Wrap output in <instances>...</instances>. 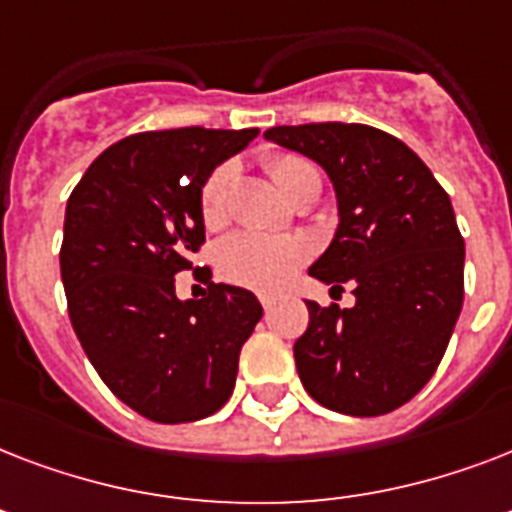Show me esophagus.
Returning <instances> with one entry per match:
<instances>
[{
	"label": "esophagus",
	"instance_id": "obj_1",
	"mask_svg": "<svg viewBox=\"0 0 512 512\" xmlns=\"http://www.w3.org/2000/svg\"><path fill=\"white\" fill-rule=\"evenodd\" d=\"M260 303H263V308H265V311H271V308H273V297H268V295H260Z\"/></svg>",
	"mask_w": 512,
	"mask_h": 512
}]
</instances>
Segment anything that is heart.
<instances>
[{
    "mask_svg": "<svg viewBox=\"0 0 512 512\" xmlns=\"http://www.w3.org/2000/svg\"><path fill=\"white\" fill-rule=\"evenodd\" d=\"M273 183L292 196L303 180L316 175L311 164L292 154H273L265 159ZM231 164H220L204 180L199 193L201 220L215 228L225 220V193L231 183ZM311 249L297 236H268V233L241 231L233 233L217 247V271L220 276L239 287L255 292H279L287 287L297 268L308 260Z\"/></svg>",
    "mask_w": 512,
    "mask_h": 512,
    "instance_id": "1",
    "label": "heart"
}]
</instances>
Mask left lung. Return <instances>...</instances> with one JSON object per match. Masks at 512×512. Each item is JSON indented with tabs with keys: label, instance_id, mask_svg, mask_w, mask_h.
Masks as SVG:
<instances>
[{
	"label": "left lung",
	"instance_id": "obj_1",
	"mask_svg": "<svg viewBox=\"0 0 512 512\" xmlns=\"http://www.w3.org/2000/svg\"><path fill=\"white\" fill-rule=\"evenodd\" d=\"M265 140L313 159L335 185L340 223L308 273L356 295L353 308L305 300L300 382L332 412H393L433 377L460 319L465 241L452 201L412 148L366 124L273 127Z\"/></svg>",
	"mask_w": 512,
	"mask_h": 512
}]
</instances>
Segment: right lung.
<instances>
[{
    "instance_id": "right-lung-1",
    "label": "right lung",
    "mask_w": 512,
    "mask_h": 512,
    "mask_svg": "<svg viewBox=\"0 0 512 512\" xmlns=\"http://www.w3.org/2000/svg\"><path fill=\"white\" fill-rule=\"evenodd\" d=\"M257 130L140 132L90 164L68 196L60 276L84 353L119 401L162 425L204 420L231 398L241 345L263 316L249 289L177 300L204 244L201 185Z\"/></svg>"
}]
</instances>
